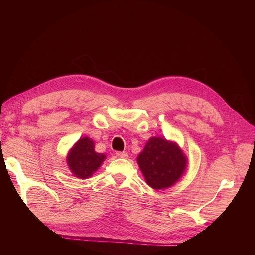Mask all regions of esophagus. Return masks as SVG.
I'll use <instances>...</instances> for the list:
<instances>
[{
    "mask_svg": "<svg viewBox=\"0 0 255 255\" xmlns=\"http://www.w3.org/2000/svg\"><path fill=\"white\" fill-rule=\"evenodd\" d=\"M116 156L120 157V158H128V153H126V152H117L116 153Z\"/></svg>",
    "mask_w": 255,
    "mask_h": 255,
    "instance_id": "1",
    "label": "esophagus"
}]
</instances>
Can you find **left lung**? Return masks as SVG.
<instances>
[{
  "label": "left lung",
  "mask_w": 255,
  "mask_h": 255,
  "mask_svg": "<svg viewBox=\"0 0 255 255\" xmlns=\"http://www.w3.org/2000/svg\"><path fill=\"white\" fill-rule=\"evenodd\" d=\"M137 163L150 187L165 189L181 179L186 169L187 158L175 142L152 137L138 155Z\"/></svg>",
  "instance_id": "left-lung-1"
}]
</instances>
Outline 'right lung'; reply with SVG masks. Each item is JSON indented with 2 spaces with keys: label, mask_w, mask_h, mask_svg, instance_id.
<instances>
[{
  "label": "right lung",
  "mask_w": 255,
  "mask_h": 255,
  "mask_svg": "<svg viewBox=\"0 0 255 255\" xmlns=\"http://www.w3.org/2000/svg\"><path fill=\"white\" fill-rule=\"evenodd\" d=\"M104 159V154L95 151V142L90 138L84 137L69 151L67 164L76 177L87 179L98 170Z\"/></svg>",
  "instance_id": "right-lung-1"
}]
</instances>
